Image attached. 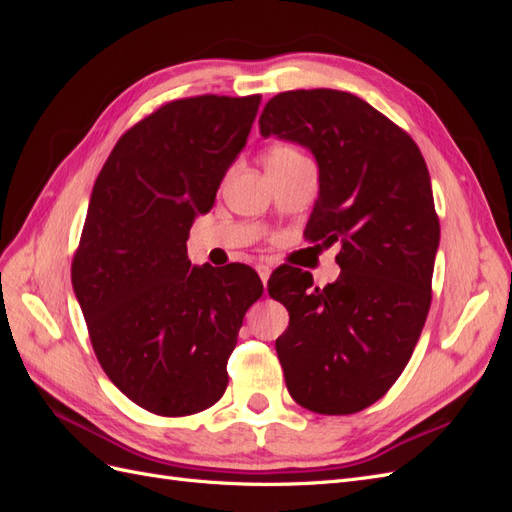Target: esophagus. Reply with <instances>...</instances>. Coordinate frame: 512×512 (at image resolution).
I'll return each mask as SVG.
<instances>
[{"instance_id": "obj_1", "label": "esophagus", "mask_w": 512, "mask_h": 512, "mask_svg": "<svg viewBox=\"0 0 512 512\" xmlns=\"http://www.w3.org/2000/svg\"><path fill=\"white\" fill-rule=\"evenodd\" d=\"M256 271H258V275H260V280H262V284L267 286V282H269V277H271V267L269 265H265V262H260V265H256Z\"/></svg>"}]
</instances>
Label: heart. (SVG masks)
<instances>
[{"instance_id":"obj_1","label":"heart","mask_w":512,"mask_h":512,"mask_svg":"<svg viewBox=\"0 0 512 512\" xmlns=\"http://www.w3.org/2000/svg\"><path fill=\"white\" fill-rule=\"evenodd\" d=\"M299 160H305L299 153V149H294L292 145H275L267 156V166L269 164H290V162H299Z\"/></svg>"}]
</instances>
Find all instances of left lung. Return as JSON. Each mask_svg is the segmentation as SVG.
Returning a JSON list of instances; mask_svg holds the SVG:
<instances>
[{"mask_svg": "<svg viewBox=\"0 0 512 512\" xmlns=\"http://www.w3.org/2000/svg\"><path fill=\"white\" fill-rule=\"evenodd\" d=\"M258 126L312 153L318 198L305 235L342 241L333 284L316 288L301 269L269 280L290 314L275 342L288 393L318 414L359 412L395 384L427 320L440 245L427 164L404 130L348 91H284Z\"/></svg>", "mask_w": 512, "mask_h": 512, "instance_id": "1", "label": "left lung"}]
</instances>
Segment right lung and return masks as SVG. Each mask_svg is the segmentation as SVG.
Instances as JSON below:
<instances>
[{
    "label": "right lung",
    "mask_w": 512,
    "mask_h": 512,
    "mask_svg": "<svg viewBox=\"0 0 512 512\" xmlns=\"http://www.w3.org/2000/svg\"><path fill=\"white\" fill-rule=\"evenodd\" d=\"M258 104H164L119 138L91 190L74 294L106 376L153 414H196L224 395L243 316L262 294L252 267L188 258L190 228L211 211Z\"/></svg>",
    "instance_id": "1"
}]
</instances>
